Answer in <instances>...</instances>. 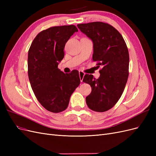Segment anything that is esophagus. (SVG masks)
<instances>
[{"mask_svg": "<svg viewBox=\"0 0 156 156\" xmlns=\"http://www.w3.org/2000/svg\"><path fill=\"white\" fill-rule=\"evenodd\" d=\"M79 74L80 79H81V81L83 82V78H84V75H85V73H84L83 72H82V71H79Z\"/></svg>", "mask_w": 156, "mask_h": 156, "instance_id": "esophagus-1", "label": "esophagus"}]
</instances>
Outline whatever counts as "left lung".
<instances>
[{"label":"left lung","mask_w":156,"mask_h":156,"mask_svg":"<svg viewBox=\"0 0 156 156\" xmlns=\"http://www.w3.org/2000/svg\"><path fill=\"white\" fill-rule=\"evenodd\" d=\"M77 27L92 40V59L98 68L102 66L98 79L84 76L83 81L92 88L87 104L94 111L105 112L115 105L124 90L129 76L128 49L120 33L108 23L97 21Z\"/></svg>","instance_id":"8db88e82"}]
</instances>
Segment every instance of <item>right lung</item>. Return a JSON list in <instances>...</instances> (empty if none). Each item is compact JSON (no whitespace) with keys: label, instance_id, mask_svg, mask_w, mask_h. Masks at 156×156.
<instances>
[{"label":"right lung","instance_id":"add662e5","mask_svg":"<svg viewBox=\"0 0 156 156\" xmlns=\"http://www.w3.org/2000/svg\"><path fill=\"white\" fill-rule=\"evenodd\" d=\"M77 31L73 25L42 30L28 53V75L32 90L40 104L52 112L66 109L71 95L81 83L77 70L64 73L58 68L66 44Z\"/></svg>","mask_w":156,"mask_h":156}]
</instances>
